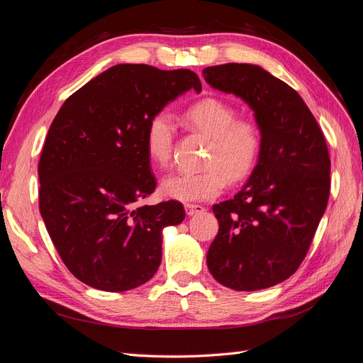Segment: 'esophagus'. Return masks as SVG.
<instances>
[{
    "mask_svg": "<svg viewBox=\"0 0 363 363\" xmlns=\"http://www.w3.org/2000/svg\"><path fill=\"white\" fill-rule=\"evenodd\" d=\"M185 213L189 216H194V214H199L202 211H205V208L202 205H196V203H185Z\"/></svg>",
    "mask_w": 363,
    "mask_h": 363,
    "instance_id": "esophagus-1",
    "label": "esophagus"
}]
</instances>
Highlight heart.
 <instances>
[{"mask_svg":"<svg viewBox=\"0 0 363 363\" xmlns=\"http://www.w3.org/2000/svg\"><path fill=\"white\" fill-rule=\"evenodd\" d=\"M239 112L216 97L193 103L184 112L189 126L210 138L203 160L205 169L194 173H173L161 182V191L181 202L208 201L219 196L226 181L239 184L252 173L260 158L262 132L250 118H237ZM176 123L170 112L161 111L149 120L146 152L150 161L164 169L172 161Z\"/></svg>","mask_w":363,"mask_h":363,"instance_id":"obj_1","label":"heart"}]
</instances>
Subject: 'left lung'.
Returning <instances> with one entry per match:
<instances>
[{"label":"left lung","mask_w":363,"mask_h":363,"mask_svg":"<svg viewBox=\"0 0 363 363\" xmlns=\"http://www.w3.org/2000/svg\"><path fill=\"white\" fill-rule=\"evenodd\" d=\"M213 88L255 112L262 152L245 187L213 206L219 233L206 264L234 291L284 281L307 255L330 196L324 133L298 92L262 67L223 64L202 71Z\"/></svg>","instance_id":"left-lung-1"}]
</instances>
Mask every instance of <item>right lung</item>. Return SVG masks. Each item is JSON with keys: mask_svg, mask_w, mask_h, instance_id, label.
Instances as JSON below:
<instances>
[{"mask_svg": "<svg viewBox=\"0 0 363 363\" xmlns=\"http://www.w3.org/2000/svg\"><path fill=\"white\" fill-rule=\"evenodd\" d=\"M201 80L190 69L111 67L71 94L48 129L38 165L39 211L68 271L105 292L135 289L161 264L162 230L181 202L141 205L157 187L149 120Z\"/></svg>", "mask_w": 363, "mask_h": 363, "instance_id": "1", "label": "right lung"}]
</instances>
